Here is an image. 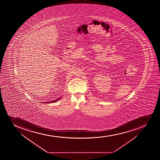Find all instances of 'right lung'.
Returning a JSON list of instances; mask_svg holds the SVG:
<instances>
[{"label": "right lung", "mask_w": 160, "mask_h": 160, "mask_svg": "<svg viewBox=\"0 0 160 160\" xmlns=\"http://www.w3.org/2000/svg\"><path fill=\"white\" fill-rule=\"evenodd\" d=\"M62 96H60V97H59L58 98H56V99H54V100H52V101H49L46 102H44V103H55L56 102H57L59 100H60L61 98H62Z\"/></svg>", "instance_id": "right-lung-1"}]
</instances>
